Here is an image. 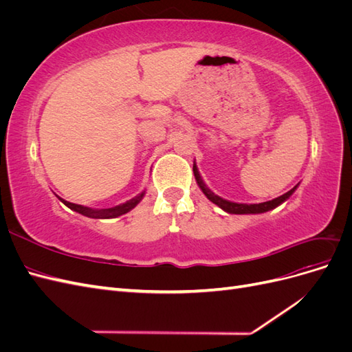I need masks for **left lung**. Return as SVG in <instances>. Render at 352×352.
Here are the masks:
<instances>
[{
	"instance_id": "obj_1",
	"label": "left lung",
	"mask_w": 352,
	"mask_h": 352,
	"mask_svg": "<svg viewBox=\"0 0 352 352\" xmlns=\"http://www.w3.org/2000/svg\"><path fill=\"white\" fill-rule=\"evenodd\" d=\"M194 175H195V179H197V184L201 188L202 192H204V195L211 202H214L216 206H219L221 210L230 212V214H258V212H265V211H269V210H273V208H276L278 206H280L283 201H286L287 198H289L295 192V189L298 186V185L294 186L291 190H287L286 194H283V195H280L278 198H274L272 201L260 202V204H239V202H232V201L220 198L216 194H212L211 190L207 188V185L202 182V179H201L199 173H198V168H197L195 164H194Z\"/></svg>"
}]
</instances>
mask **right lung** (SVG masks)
I'll use <instances>...</instances> for the list:
<instances>
[{
  "mask_svg": "<svg viewBox=\"0 0 352 352\" xmlns=\"http://www.w3.org/2000/svg\"><path fill=\"white\" fill-rule=\"evenodd\" d=\"M144 195H145V192L140 194V195L129 199V201H126L124 204L116 206V207H111V208H101V210H94V208L79 206V204H73V202H69V201L63 199L60 197H58V199L63 202V204L67 206L70 210L79 212V214H82V216H87V217H91V219H114V217H119L122 214H126L127 211H131L132 208H135L138 206V202H140L144 198Z\"/></svg>",
  "mask_w": 352,
  "mask_h": 352,
  "instance_id": "add662e5",
  "label": "right lung"
}]
</instances>
